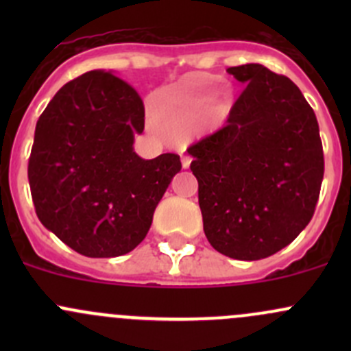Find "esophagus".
Here are the masks:
<instances>
[{
  "label": "esophagus",
  "mask_w": 351,
  "mask_h": 351,
  "mask_svg": "<svg viewBox=\"0 0 351 351\" xmlns=\"http://www.w3.org/2000/svg\"><path fill=\"white\" fill-rule=\"evenodd\" d=\"M190 165H192V158L190 156H182V166L183 168H190Z\"/></svg>",
  "instance_id": "34e87169"
}]
</instances>
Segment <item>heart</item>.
Returning <instances> with one entry per match:
<instances>
[{
  "label": "heart",
  "mask_w": 351,
  "mask_h": 351,
  "mask_svg": "<svg viewBox=\"0 0 351 351\" xmlns=\"http://www.w3.org/2000/svg\"><path fill=\"white\" fill-rule=\"evenodd\" d=\"M207 77H193V83H202ZM215 91L208 90L197 93L190 88V81H182L176 86L168 88L158 97V107L154 117L151 115V123H156L159 129L168 134H180L192 129L193 123L200 117L202 110L215 100Z\"/></svg>",
  "instance_id": "1"
}]
</instances>
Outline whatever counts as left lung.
<instances>
[{"label": "left lung", "instance_id": "left-lung-1", "mask_svg": "<svg viewBox=\"0 0 351 351\" xmlns=\"http://www.w3.org/2000/svg\"><path fill=\"white\" fill-rule=\"evenodd\" d=\"M246 90L228 123L189 149L208 243L234 260L268 258L309 224L324 175L319 125L287 76L229 67Z\"/></svg>", "mask_w": 351, "mask_h": 351}]
</instances>
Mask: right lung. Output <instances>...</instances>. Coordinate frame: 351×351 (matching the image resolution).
I'll return each mask as SVG.
<instances>
[{
  "label": "right lung",
  "instance_id": "right-lung-1",
  "mask_svg": "<svg viewBox=\"0 0 351 351\" xmlns=\"http://www.w3.org/2000/svg\"><path fill=\"white\" fill-rule=\"evenodd\" d=\"M144 105L113 71L66 83L37 120L28 161L35 212L45 229L90 258L132 251L153 222L180 156L143 159L134 137Z\"/></svg>",
  "mask_w": 351,
  "mask_h": 351
}]
</instances>
